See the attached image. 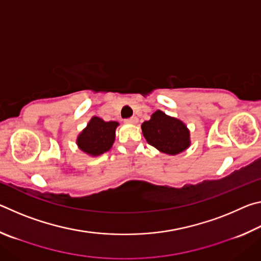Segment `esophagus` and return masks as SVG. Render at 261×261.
I'll return each instance as SVG.
<instances>
[{
  "instance_id": "1",
  "label": "esophagus",
  "mask_w": 261,
  "mask_h": 261,
  "mask_svg": "<svg viewBox=\"0 0 261 261\" xmlns=\"http://www.w3.org/2000/svg\"><path fill=\"white\" fill-rule=\"evenodd\" d=\"M125 123H129V124H136L137 122H138V118H137L136 116L131 117V118H126V120H124Z\"/></svg>"
}]
</instances>
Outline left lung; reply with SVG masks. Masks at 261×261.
<instances>
[{
	"label": "left lung",
	"instance_id": "obj_1",
	"mask_svg": "<svg viewBox=\"0 0 261 261\" xmlns=\"http://www.w3.org/2000/svg\"><path fill=\"white\" fill-rule=\"evenodd\" d=\"M145 139L159 151L176 155L187 149L190 141V131L182 121L168 116L161 110L152 114L151 120L141 124Z\"/></svg>",
	"mask_w": 261,
	"mask_h": 261
}]
</instances>
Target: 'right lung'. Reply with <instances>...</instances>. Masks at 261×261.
I'll return each mask as SVG.
<instances>
[{"mask_svg":"<svg viewBox=\"0 0 261 261\" xmlns=\"http://www.w3.org/2000/svg\"><path fill=\"white\" fill-rule=\"evenodd\" d=\"M117 126L118 123L115 121L105 122L100 117H92L87 126L78 136V147L88 155H101L112 148Z\"/></svg>","mask_w":261,"mask_h":261,"instance_id":"1","label":"right lung"}]
</instances>
